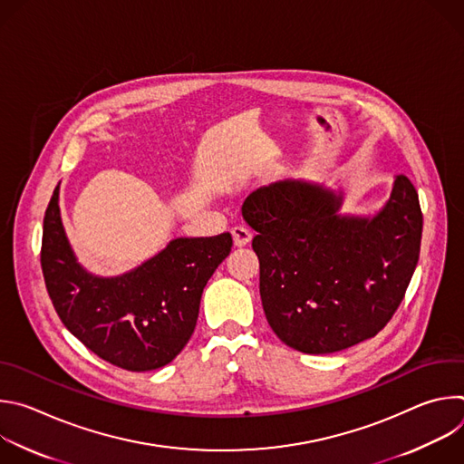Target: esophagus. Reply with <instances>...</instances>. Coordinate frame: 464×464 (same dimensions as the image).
Listing matches in <instances>:
<instances>
[{"label":"esophagus","mask_w":464,"mask_h":464,"mask_svg":"<svg viewBox=\"0 0 464 464\" xmlns=\"http://www.w3.org/2000/svg\"><path fill=\"white\" fill-rule=\"evenodd\" d=\"M231 235H233L235 246H238V247L249 244V242H251V237H253L251 231H249L247 227H244V226H235V227L231 229Z\"/></svg>","instance_id":"esophagus-1"}]
</instances>
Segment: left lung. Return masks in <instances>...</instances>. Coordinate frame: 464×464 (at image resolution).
<instances>
[{
    "label": "left lung",
    "instance_id": "left-lung-1",
    "mask_svg": "<svg viewBox=\"0 0 464 464\" xmlns=\"http://www.w3.org/2000/svg\"><path fill=\"white\" fill-rule=\"evenodd\" d=\"M343 188L286 179L251 192L260 299L277 338L330 354L376 336L404 299L420 253L422 213L406 176L374 215L342 213Z\"/></svg>",
    "mask_w": 464,
    "mask_h": 464
}]
</instances>
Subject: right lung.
<instances>
[{
	"label": "right lung",
	"mask_w": 464,
	"mask_h": 464,
	"mask_svg": "<svg viewBox=\"0 0 464 464\" xmlns=\"http://www.w3.org/2000/svg\"><path fill=\"white\" fill-rule=\"evenodd\" d=\"M56 185L44 217L42 272L63 326L99 358L143 372L170 363L190 340L202 292L229 255V233L172 238L121 276L88 272L65 235Z\"/></svg>",
	"instance_id": "add662e5"
}]
</instances>
